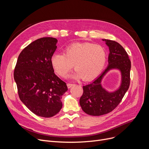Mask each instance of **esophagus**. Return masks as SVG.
<instances>
[{
  "label": "esophagus",
  "instance_id": "obj_1",
  "mask_svg": "<svg viewBox=\"0 0 149 149\" xmlns=\"http://www.w3.org/2000/svg\"><path fill=\"white\" fill-rule=\"evenodd\" d=\"M74 86V84H70V83H68L67 84V86H68V88H70L72 86Z\"/></svg>",
  "mask_w": 149,
  "mask_h": 149
}]
</instances>
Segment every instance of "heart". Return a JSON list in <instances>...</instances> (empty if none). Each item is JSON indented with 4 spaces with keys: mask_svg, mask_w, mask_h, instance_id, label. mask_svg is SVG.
<instances>
[{
    "mask_svg": "<svg viewBox=\"0 0 149 149\" xmlns=\"http://www.w3.org/2000/svg\"><path fill=\"white\" fill-rule=\"evenodd\" d=\"M106 61V52L103 46L91 43H75L66 47L64 54L56 53L51 63L56 72L65 77L73 68L75 72L68 76L70 79L83 78L89 80L97 77L103 69Z\"/></svg>",
    "mask_w": 149,
    "mask_h": 149,
    "instance_id": "heart-1",
    "label": "heart"
}]
</instances>
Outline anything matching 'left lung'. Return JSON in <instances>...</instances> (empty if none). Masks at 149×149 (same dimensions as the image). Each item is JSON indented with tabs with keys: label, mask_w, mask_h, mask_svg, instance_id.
<instances>
[{
	"label": "left lung",
	"mask_w": 149,
	"mask_h": 149,
	"mask_svg": "<svg viewBox=\"0 0 149 149\" xmlns=\"http://www.w3.org/2000/svg\"><path fill=\"white\" fill-rule=\"evenodd\" d=\"M108 46V66L96 79L83 86V93L80 99L82 110L88 115L100 116L112 111L119 104L130 85L131 62L123 47L115 41L102 39ZM111 70H118L120 73L119 87L113 91H108L102 85L105 74Z\"/></svg>",
	"instance_id": "8db88e82"
}]
</instances>
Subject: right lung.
<instances>
[{"instance_id":"1","label":"right lung","mask_w":149,"mask_h":149,"mask_svg":"<svg viewBox=\"0 0 149 149\" xmlns=\"http://www.w3.org/2000/svg\"><path fill=\"white\" fill-rule=\"evenodd\" d=\"M57 39L38 38L23 49L18 57L14 78L22 102L34 114L49 118L60 112L66 83L54 74L51 58Z\"/></svg>"}]
</instances>
